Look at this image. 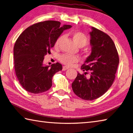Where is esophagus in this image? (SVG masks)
Instances as JSON below:
<instances>
[{"mask_svg": "<svg viewBox=\"0 0 133 133\" xmlns=\"http://www.w3.org/2000/svg\"><path fill=\"white\" fill-rule=\"evenodd\" d=\"M69 69V67H67V66H64L63 67V71Z\"/></svg>", "mask_w": 133, "mask_h": 133, "instance_id": "obj_1", "label": "esophagus"}]
</instances>
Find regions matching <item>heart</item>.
Instances as JSON below:
<instances>
[{
	"instance_id": "b5f03b06",
	"label": "heart",
	"mask_w": 133,
	"mask_h": 133,
	"mask_svg": "<svg viewBox=\"0 0 133 133\" xmlns=\"http://www.w3.org/2000/svg\"><path fill=\"white\" fill-rule=\"evenodd\" d=\"M72 37L76 44L79 47H83L85 46L88 43V38L87 36L80 31H76L72 33ZM63 39L62 36H60L56 40L55 43V48H58L59 46L60 43ZM59 61L63 64L71 66L75 63L78 61V57L76 56L68 55V54H63L60 56Z\"/></svg>"
}]
</instances>
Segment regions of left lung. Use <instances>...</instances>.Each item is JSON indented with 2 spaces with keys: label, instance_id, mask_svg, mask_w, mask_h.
<instances>
[{
  "label": "left lung",
  "instance_id": "obj_1",
  "mask_svg": "<svg viewBox=\"0 0 133 133\" xmlns=\"http://www.w3.org/2000/svg\"><path fill=\"white\" fill-rule=\"evenodd\" d=\"M90 32L91 53L71 84L73 92L85 100H93L103 96L113 83L119 63L115 44L109 35L92 27ZM87 76H85L89 74Z\"/></svg>",
  "mask_w": 133,
  "mask_h": 133
}]
</instances>
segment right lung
Segmentation results:
<instances>
[{
	"mask_svg": "<svg viewBox=\"0 0 133 133\" xmlns=\"http://www.w3.org/2000/svg\"><path fill=\"white\" fill-rule=\"evenodd\" d=\"M60 22L47 21L26 29L14 46L15 70L20 84L31 93H43L50 89L52 77L62 70L60 63L45 66L44 57L50 53L58 37L71 25L60 26Z\"/></svg>",
	"mask_w": 133,
	"mask_h": 133,
	"instance_id": "add662e5",
	"label": "right lung"
}]
</instances>
